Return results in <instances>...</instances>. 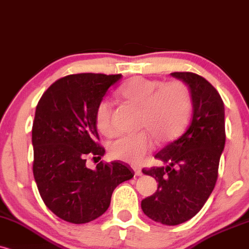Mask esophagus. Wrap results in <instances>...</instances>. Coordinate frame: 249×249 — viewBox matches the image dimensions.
<instances>
[{"label": "esophagus", "instance_id": "obj_1", "mask_svg": "<svg viewBox=\"0 0 249 249\" xmlns=\"http://www.w3.org/2000/svg\"><path fill=\"white\" fill-rule=\"evenodd\" d=\"M133 168H134V171H135V176H137V177H141V176H142V174H143L142 168L139 167V166H134Z\"/></svg>", "mask_w": 249, "mask_h": 249}]
</instances>
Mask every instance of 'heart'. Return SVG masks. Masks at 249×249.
<instances>
[{"instance_id":"1","label":"heart","mask_w":249,"mask_h":249,"mask_svg":"<svg viewBox=\"0 0 249 249\" xmlns=\"http://www.w3.org/2000/svg\"><path fill=\"white\" fill-rule=\"evenodd\" d=\"M124 101L140 108L139 124L149 131L122 135L109 144L110 157L137 164L153 149V137L160 143L177 139L188 124L193 100L188 85L181 81L162 83L158 79L135 77L119 91ZM98 130L105 136L114 134L112 105L101 101L96 112Z\"/></svg>"}]
</instances>
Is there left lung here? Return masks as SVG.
Segmentation results:
<instances>
[{"instance_id":"8db88e82","label":"left lung","mask_w":249,"mask_h":249,"mask_svg":"<svg viewBox=\"0 0 249 249\" xmlns=\"http://www.w3.org/2000/svg\"><path fill=\"white\" fill-rule=\"evenodd\" d=\"M188 85L193 115L187 130L155 158L162 166L143 168L158 182L156 193L141 203L143 213L164 225H179L202 209L214 188L225 146V109L213 85L194 72H172Z\"/></svg>"}]
</instances>
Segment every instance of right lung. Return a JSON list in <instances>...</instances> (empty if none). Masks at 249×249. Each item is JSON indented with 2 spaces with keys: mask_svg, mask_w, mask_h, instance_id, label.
<instances>
[{
  "mask_svg": "<svg viewBox=\"0 0 249 249\" xmlns=\"http://www.w3.org/2000/svg\"><path fill=\"white\" fill-rule=\"evenodd\" d=\"M121 75L76 73L57 79L40 98L32 127L33 176L46 207L61 219L84 224L108 209L113 192L134 177L121 161L87 167L103 157L96 112ZM93 157V158H94Z\"/></svg>",
  "mask_w": 249,
  "mask_h": 249,
  "instance_id": "add662e5",
  "label": "right lung"
}]
</instances>
